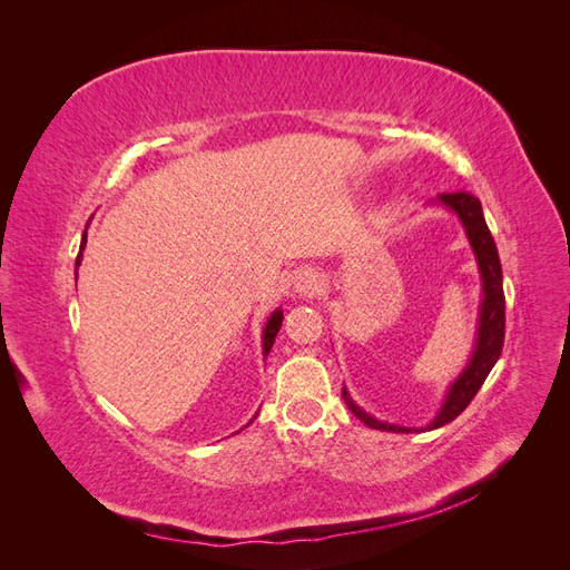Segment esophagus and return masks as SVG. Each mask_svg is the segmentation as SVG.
Wrapping results in <instances>:
<instances>
[{
  "label": "esophagus",
  "mask_w": 570,
  "mask_h": 570,
  "mask_svg": "<svg viewBox=\"0 0 570 570\" xmlns=\"http://www.w3.org/2000/svg\"><path fill=\"white\" fill-rule=\"evenodd\" d=\"M292 287H295L299 297H316L323 289V281L314 271H302L295 278V283H292Z\"/></svg>",
  "instance_id": "1"
}]
</instances>
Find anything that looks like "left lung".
<instances>
[{
	"instance_id": "8db88e82",
	"label": "left lung",
	"mask_w": 570,
	"mask_h": 570,
	"mask_svg": "<svg viewBox=\"0 0 570 570\" xmlns=\"http://www.w3.org/2000/svg\"><path fill=\"white\" fill-rule=\"evenodd\" d=\"M433 204H440L444 209H450L459 216L465 237H469V245L475 254L480 281H482V302L478 312L475 347L469 364H465V368L456 375V381L450 385V390H446L444 402L435 413V419L425 428H406V425H396V423L375 419L352 400L347 387H342L344 404L350 406V411L358 421H364V425L373 430H387V433H421V430H435L452 423L459 413L471 404V400L478 394L482 383H485V377L490 375L492 366L497 364V358L504 347L502 264H499L497 245L490 235L485 216H482L480 199L473 197L471 193H444L438 199H433Z\"/></svg>"
}]
</instances>
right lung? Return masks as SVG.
I'll return each instance as SVG.
<instances>
[{
    "mask_svg": "<svg viewBox=\"0 0 570 570\" xmlns=\"http://www.w3.org/2000/svg\"><path fill=\"white\" fill-rule=\"evenodd\" d=\"M85 245H88V228H85V233H82L80 254H78V258H76V278H78V266H80V258H82ZM281 325H283V308H275V312L268 316V321H266V325H264V337H262L264 356H268V352H271V347H273V342H275V335H278V331H281ZM254 419H256V416H254ZM254 419H252V421H254ZM252 421H249V423H252ZM249 423H247V425H249Z\"/></svg>",
    "mask_w": 570,
    "mask_h": 570,
    "instance_id": "right-lung-1",
    "label": "right lung"
}]
</instances>
